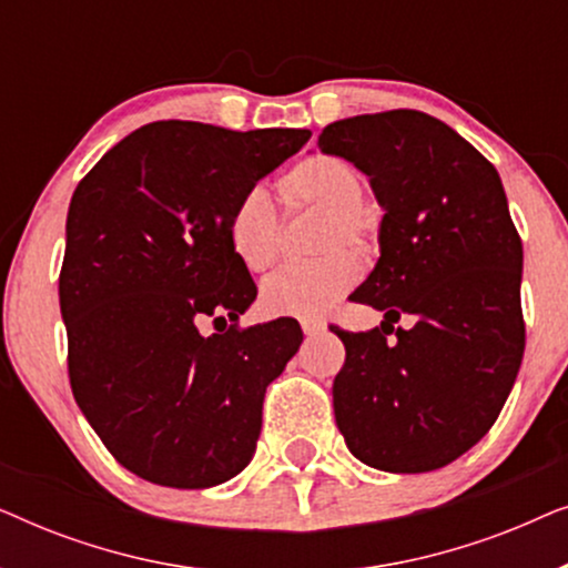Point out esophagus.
Returning a JSON list of instances; mask_svg holds the SVG:
<instances>
[{
    "label": "esophagus",
    "mask_w": 568,
    "mask_h": 568,
    "mask_svg": "<svg viewBox=\"0 0 568 568\" xmlns=\"http://www.w3.org/2000/svg\"><path fill=\"white\" fill-rule=\"evenodd\" d=\"M300 325H302V331L307 333V336H315V333L325 331V321H323V317H302Z\"/></svg>",
    "instance_id": "obj_1"
}]
</instances>
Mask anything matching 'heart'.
I'll list each match as a JSON object with an SVG mask.
<instances>
[{
  "label": "heart",
  "instance_id": "heart-1",
  "mask_svg": "<svg viewBox=\"0 0 568 568\" xmlns=\"http://www.w3.org/2000/svg\"><path fill=\"white\" fill-rule=\"evenodd\" d=\"M290 212L321 209L317 247L328 251L313 261H292L274 271L261 286V305L271 315H317L359 282V261L369 258L379 240L375 209L364 204V178L352 162L336 154H310L286 170L276 183ZM230 251L251 271H266L282 245V222L261 189L245 191L230 209L224 224Z\"/></svg>",
  "mask_w": 568,
  "mask_h": 568
}]
</instances>
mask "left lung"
Masks as SVG:
<instances>
[{
	"mask_svg": "<svg viewBox=\"0 0 568 568\" xmlns=\"http://www.w3.org/2000/svg\"><path fill=\"white\" fill-rule=\"evenodd\" d=\"M317 146L369 175L385 209L377 266L348 297L385 321L333 325L346 346L336 424L372 468H445L499 418L525 354L523 240L501 178L447 123L406 108L328 123ZM406 314L415 325L395 329Z\"/></svg>",
	"mask_w": 568,
	"mask_h": 568,
	"instance_id": "8db88e82",
	"label": "left lung"
}]
</instances>
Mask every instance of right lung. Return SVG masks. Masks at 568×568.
<instances>
[{"mask_svg":"<svg viewBox=\"0 0 568 568\" xmlns=\"http://www.w3.org/2000/svg\"><path fill=\"white\" fill-rule=\"evenodd\" d=\"M307 139L154 121L77 185L59 274L69 383L108 453L150 484L209 488L251 463L263 395L302 328L294 317L240 325L258 290L224 224ZM209 316L223 331L204 337Z\"/></svg>","mask_w":568,"mask_h":568,"instance_id":"obj_1","label":"right lung"}]
</instances>
